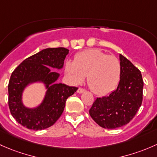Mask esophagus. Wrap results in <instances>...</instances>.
<instances>
[{
    "mask_svg": "<svg viewBox=\"0 0 157 157\" xmlns=\"http://www.w3.org/2000/svg\"><path fill=\"white\" fill-rule=\"evenodd\" d=\"M85 91V89H83V88H79L78 90H77V92H78V94H82V93H84V92Z\"/></svg>",
    "mask_w": 157,
    "mask_h": 157,
    "instance_id": "obj_1",
    "label": "esophagus"
}]
</instances>
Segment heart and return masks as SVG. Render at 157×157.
<instances>
[{"instance_id": "heart-1", "label": "heart", "mask_w": 157, "mask_h": 157, "mask_svg": "<svg viewBox=\"0 0 157 157\" xmlns=\"http://www.w3.org/2000/svg\"><path fill=\"white\" fill-rule=\"evenodd\" d=\"M65 72L74 85L82 84L88 75V85L92 91L98 95H105L113 91L119 84L121 64L116 56L92 48L75 55L74 61H67Z\"/></svg>"}]
</instances>
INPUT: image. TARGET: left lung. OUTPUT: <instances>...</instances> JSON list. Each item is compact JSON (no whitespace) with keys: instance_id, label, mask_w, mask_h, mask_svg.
<instances>
[{"instance_id":"obj_1","label":"left lung","mask_w":157,"mask_h":157,"mask_svg":"<svg viewBox=\"0 0 157 157\" xmlns=\"http://www.w3.org/2000/svg\"><path fill=\"white\" fill-rule=\"evenodd\" d=\"M120 81L108 96L97 98L89 114L101 127L114 129L128 123L136 115L143 100L144 82L140 70L119 54Z\"/></svg>"}]
</instances>
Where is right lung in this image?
I'll return each instance as SVG.
<instances>
[{
  "label": "right lung",
  "instance_id": "add662e5",
  "mask_svg": "<svg viewBox=\"0 0 157 157\" xmlns=\"http://www.w3.org/2000/svg\"><path fill=\"white\" fill-rule=\"evenodd\" d=\"M65 48H47L22 61L11 75L8 85V104L13 117L22 126L32 130L51 127L60 117L66 101L78 88L57 83L61 69L69 54ZM41 82L47 90L43 102L36 108H26L22 103V93L28 85Z\"/></svg>",
  "mask_w": 157,
  "mask_h": 157
}]
</instances>
